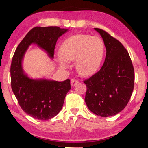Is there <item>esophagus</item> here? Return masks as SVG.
I'll return each instance as SVG.
<instances>
[{
	"label": "esophagus",
	"mask_w": 148,
	"mask_h": 148,
	"mask_svg": "<svg viewBox=\"0 0 148 148\" xmlns=\"http://www.w3.org/2000/svg\"><path fill=\"white\" fill-rule=\"evenodd\" d=\"M78 83H79V81H77V79H71V84L72 87L75 86L76 84H77Z\"/></svg>",
	"instance_id": "obj_1"
}]
</instances>
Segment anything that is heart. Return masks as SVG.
Returning a JSON list of instances; mask_svg holds the SVG:
<instances>
[{
  "instance_id": "1",
  "label": "heart",
  "mask_w": 148,
  "mask_h": 148,
  "mask_svg": "<svg viewBox=\"0 0 148 148\" xmlns=\"http://www.w3.org/2000/svg\"><path fill=\"white\" fill-rule=\"evenodd\" d=\"M104 51V44L99 37L75 34L62 42L57 59L59 66L63 69L68 68L69 62L75 60L77 72L82 76H88L99 69Z\"/></svg>"
}]
</instances>
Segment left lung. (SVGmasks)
Returning a JSON list of instances; mask_svg holds the SVG:
<instances>
[{"label":"left lung","mask_w":148,"mask_h":148,"mask_svg":"<svg viewBox=\"0 0 148 148\" xmlns=\"http://www.w3.org/2000/svg\"><path fill=\"white\" fill-rule=\"evenodd\" d=\"M106 47V58L102 68L86 79L85 101L88 108L101 117L119 113L128 104L134 89V71L127 49L117 39L101 29Z\"/></svg>","instance_id":"8db88e82"}]
</instances>
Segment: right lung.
I'll use <instances>...</instances> for the list:
<instances>
[{
  "label": "right lung",
  "mask_w": 148,
  "mask_h": 148,
  "mask_svg": "<svg viewBox=\"0 0 148 148\" xmlns=\"http://www.w3.org/2000/svg\"><path fill=\"white\" fill-rule=\"evenodd\" d=\"M67 31L58 27H34L20 42L14 54L10 67L12 89L22 110L34 119L47 120L59 114L71 89V81L31 78L22 66L25 53L30 45L35 44L53 59L57 40Z\"/></svg>",
  "instance_id": "add662e5"
}]
</instances>
